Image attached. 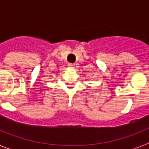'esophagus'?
Segmentation results:
<instances>
[{
	"instance_id": "34e87169",
	"label": "esophagus",
	"mask_w": 149,
	"mask_h": 149,
	"mask_svg": "<svg viewBox=\"0 0 149 149\" xmlns=\"http://www.w3.org/2000/svg\"><path fill=\"white\" fill-rule=\"evenodd\" d=\"M68 66L69 67V68H74V64H73V63H68Z\"/></svg>"
}]
</instances>
